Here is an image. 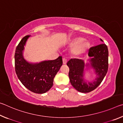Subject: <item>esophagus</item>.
Segmentation results:
<instances>
[{
    "label": "esophagus",
    "instance_id": "esophagus-1",
    "mask_svg": "<svg viewBox=\"0 0 123 123\" xmlns=\"http://www.w3.org/2000/svg\"><path fill=\"white\" fill-rule=\"evenodd\" d=\"M62 61H63V64H66L67 63V59H65V58H63V59H62Z\"/></svg>",
    "mask_w": 123,
    "mask_h": 123
}]
</instances>
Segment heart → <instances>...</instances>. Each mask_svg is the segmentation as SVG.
<instances>
[{
	"label": "heart",
	"instance_id": "heart-1",
	"mask_svg": "<svg viewBox=\"0 0 123 123\" xmlns=\"http://www.w3.org/2000/svg\"><path fill=\"white\" fill-rule=\"evenodd\" d=\"M68 44L69 47H74L72 49V53L75 55L84 53L90 47V43L85 41V38L82 37H74L70 39Z\"/></svg>",
	"mask_w": 123,
	"mask_h": 123
}]
</instances>
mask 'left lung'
I'll use <instances>...</instances> for the list:
<instances>
[{
    "instance_id": "1",
    "label": "left lung",
    "mask_w": 123,
    "mask_h": 123,
    "mask_svg": "<svg viewBox=\"0 0 123 123\" xmlns=\"http://www.w3.org/2000/svg\"><path fill=\"white\" fill-rule=\"evenodd\" d=\"M88 56L91 58V67L95 69V73L98 76L94 82L87 84L84 81L83 74L85 63L83 60L71 59L67 63L69 68V78L70 83L74 88L82 93L90 92L98 87L103 81L109 68V51L105 44H101L90 48Z\"/></svg>"
}]
</instances>
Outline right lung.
Returning <instances> with one entry per match:
<instances>
[{
    "mask_svg": "<svg viewBox=\"0 0 123 123\" xmlns=\"http://www.w3.org/2000/svg\"><path fill=\"white\" fill-rule=\"evenodd\" d=\"M26 35L16 48L14 54L15 71L22 84L29 90L37 94L48 91L53 85L54 79L62 65V56L51 61L32 64L26 62L23 56V50L27 39Z\"/></svg>",
    "mask_w": 123,
    "mask_h": 123,
    "instance_id": "1",
    "label": "right lung"
}]
</instances>
